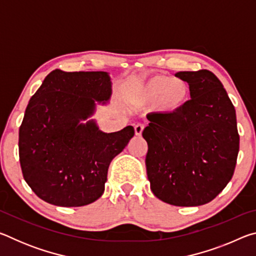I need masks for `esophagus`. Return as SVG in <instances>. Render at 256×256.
<instances>
[{"mask_svg":"<svg viewBox=\"0 0 256 256\" xmlns=\"http://www.w3.org/2000/svg\"><path fill=\"white\" fill-rule=\"evenodd\" d=\"M144 124L141 123H138L136 124V126H134V132H136V136H140L142 134V131H144Z\"/></svg>","mask_w":256,"mask_h":256,"instance_id":"obj_1","label":"esophagus"}]
</instances>
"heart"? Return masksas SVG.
Returning a JSON list of instances; mask_svg holds the SVG:
<instances>
[{
    "label": "heart",
    "mask_w": 256,
    "mask_h": 256,
    "mask_svg": "<svg viewBox=\"0 0 256 256\" xmlns=\"http://www.w3.org/2000/svg\"><path fill=\"white\" fill-rule=\"evenodd\" d=\"M190 88L185 81L166 76H156L140 86L132 98L133 104L146 106L154 102L156 112L174 114L188 99Z\"/></svg>",
    "instance_id": "1"
}]
</instances>
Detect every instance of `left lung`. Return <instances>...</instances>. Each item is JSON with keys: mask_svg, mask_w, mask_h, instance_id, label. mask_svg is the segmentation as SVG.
Masks as SVG:
<instances>
[{"mask_svg": "<svg viewBox=\"0 0 256 256\" xmlns=\"http://www.w3.org/2000/svg\"><path fill=\"white\" fill-rule=\"evenodd\" d=\"M190 99L174 114H154L142 136L146 175L159 200L177 206L210 202L226 188L240 151L236 112L220 80L208 70L175 74Z\"/></svg>", "mask_w": 256, "mask_h": 256, "instance_id": "left-lung-1", "label": "left lung"}]
</instances>
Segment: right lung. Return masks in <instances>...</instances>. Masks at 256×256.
Returning <instances> with one entry per match:
<instances>
[{"mask_svg":"<svg viewBox=\"0 0 256 256\" xmlns=\"http://www.w3.org/2000/svg\"><path fill=\"white\" fill-rule=\"evenodd\" d=\"M112 94L107 72L54 70L29 100L19 128L24 180L38 198L58 206H82L102 196L110 164L134 136L131 125L104 133L94 120V100Z\"/></svg>","mask_w":256,"mask_h":256,"instance_id":"1","label":"right lung"}]
</instances>
